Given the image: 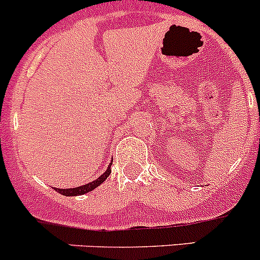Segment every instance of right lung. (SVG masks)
<instances>
[{"label": "right lung", "mask_w": 260, "mask_h": 260, "mask_svg": "<svg viewBox=\"0 0 260 260\" xmlns=\"http://www.w3.org/2000/svg\"><path fill=\"white\" fill-rule=\"evenodd\" d=\"M113 162H111V165L108 166V169L106 170V172H104L103 175H101V176L98 177L96 180L91 181V182L89 183H85V185L83 186H79V187H74V188H55V191H57L59 193H61V195L64 196H78V195H84V193L89 192V191L94 190L95 187H98L99 185H102V183L106 181L107 177L111 175V166Z\"/></svg>", "instance_id": "right-lung-1"}]
</instances>
